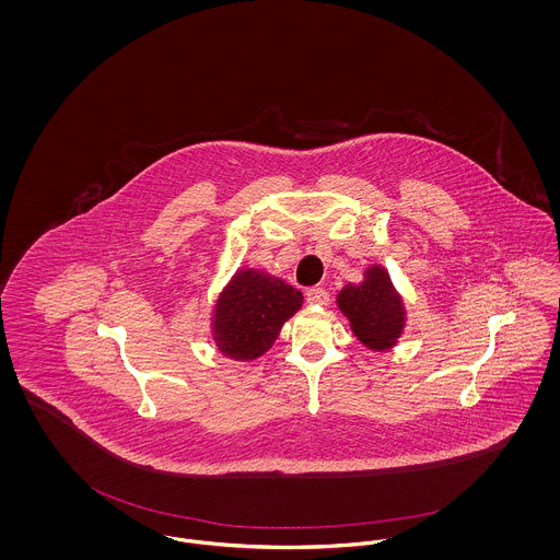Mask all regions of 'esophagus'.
<instances>
[{"label":"esophagus","mask_w":560,"mask_h":560,"mask_svg":"<svg viewBox=\"0 0 560 560\" xmlns=\"http://www.w3.org/2000/svg\"><path fill=\"white\" fill-rule=\"evenodd\" d=\"M306 300H308L311 304L327 306V304H329V292L323 290V288H311V290L306 292Z\"/></svg>","instance_id":"34e87169"}]
</instances>
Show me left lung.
Returning a JSON list of instances; mask_svg holds the SVG:
<instances>
[{
    "mask_svg": "<svg viewBox=\"0 0 560 560\" xmlns=\"http://www.w3.org/2000/svg\"><path fill=\"white\" fill-rule=\"evenodd\" d=\"M338 306L365 347L384 350L397 345L405 327V306L390 275L380 265L368 268L359 285L348 283L338 293Z\"/></svg>",
    "mask_w": 560,
    "mask_h": 560,
    "instance_id": "obj_1",
    "label": "left lung"
}]
</instances>
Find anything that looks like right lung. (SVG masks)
Returning a JSON list of instances; mask_svg holds the SVG:
<instances>
[{"label":"right lung","instance_id":"right-lung-1","mask_svg":"<svg viewBox=\"0 0 560 560\" xmlns=\"http://www.w3.org/2000/svg\"><path fill=\"white\" fill-rule=\"evenodd\" d=\"M304 295L256 268H241L215 300L212 334L218 350L235 361H252L275 345L283 323Z\"/></svg>","mask_w":560,"mask_h":560}]
</instances>
